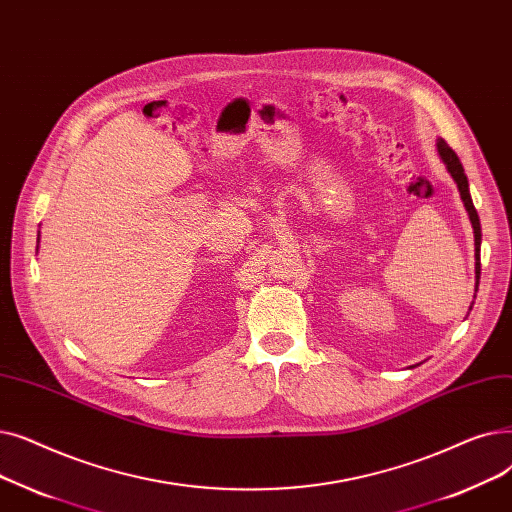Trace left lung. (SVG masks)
Here are the masks:
<instances>
[{
    "mask_svg": "<svg viewBox=\"0 0 512 512\" xmlns=\"http://www.w3.org/2000/svg\"><path fill=\"white\" fill-rule=\"evenodd\" d=\"M437 152H440V158L444 160L448 173L452 175V179L456 181L458 185V191H460V198L462 202H465V208L469 212V218H471V225H473V233H475V275H477V285H479V275H481V260H479V248H481V225H479V216H477V210L473 206V200H471V193H469V181H467V175H465V168H462L458 156L454 154V150L450 148V145L444 141V139H437ZM477 291V289H475Z\"/></svg>",
    "mask_w": 512,
    "mask_h": 512,
    "instance_id": "8db88e82",
    "label": "left lung"
}]
</instances>
